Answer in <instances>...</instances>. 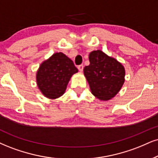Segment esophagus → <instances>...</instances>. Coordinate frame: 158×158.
<instances>
[{"mask_svg": "<svg viewBox=\"0 0 158 158\" xmlns=\"http://www.w3.org/2000/svg\"><path fill=\"white\" fill-rule=\"evenodd\" d=\"M78 70L80 72H83V65H82V64H81V65H79L78 66Z\"/></svg>", "mask_w": 158, "mask_h": 158, "instance_id": "esophagus-1", "label": "esophagus"}]
</instances>
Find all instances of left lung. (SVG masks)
<instances>
[{
  "instance_id": "left-lung-1",
  "label": "left lung",
  "mask_w": 158,
  "mask_h": 158,
  "mask_svg": "<svg viewBox=\"0 0 158 158\" xmlns=\"http://www.w3.org/2000/svg\"><path fill=\"white\" fill-rule=\"evenodd\" d=\"M89 61L90 64L85 66L83 72L91 93L102 100L113 98L124 82V67L101 50L91 52Z\"/></svg>"
}]
</instances>
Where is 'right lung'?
I'll list each match as a JSON object with an SVG mask.
<instances>
[{"label": "right lung", "mask_w": 158, "mask_h": 158, "mask_svg": "<svg viewBox=\"0 0 158 158\" xmlns=\"http://www.w3.org/2000/svg\"><path fill=\"white\" fill-rule=\"evenodd\" d=\"M77 71L71 59L57 52L40 65L36 74L37 85L45 97L58 98L64 94L70 77Z\"/></svg>", "instance_id": "1"}]
</instances>
